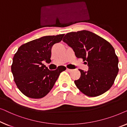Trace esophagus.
Returning <instances> with one entry per match:
<instances>
[{
	"mask_svg": "<svg viewBox=\"0 0 127 127\" xmlns=\"http://www.w3.org/2000/svg\"><path fill=\"white\" fill-rule=\"evenodd\" d=\"M67 71H68V72H72V71H73L72 69H69V68H67Z\"/></svg>",
	"mask_w": 127,
	"mask_h": 127,
	"instance_id": "1",
	"label": "esophagus"
}]
</instances>
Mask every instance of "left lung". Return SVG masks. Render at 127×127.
<instances>
[{
    "mask_svg": "<svg viewBox=\"0 0 127 127\" xmlns=\"http://www.w3.org/2000/svg\"><path fill=\"white\" fill-rule=\"evenodd\" d=\"M63 41L89 67L87 71L79 69L81 77L74 81L79 90L89 97H97L107 92L119 72V59L111 44L88 30L68 33Z\"/></svg>",
    "mask_w": 127,
    "mask_h": 127,
    "instance_id": "left-lung-1",
    "label": "left lung"
}]
</instances>
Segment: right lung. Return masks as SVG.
Here are the masks:
<instances>
[{"label": "right lung", "instance_id": "1", "mask_svg": "<svg viewBox=\"0 0 127 127\" xmlns=\"http://www.w3.org/2000/svg\"><path fill=\"white\" fill-rule=\"evenodd\" d=\"M64 34L47 35L23 44L14 55L11 72L19 90L28 97L38 99L45 97L53 88L60 74L65 70L59 66L49 70L42 62H51V49L61 41Z\"/></svg>", "mask_w": 127, "mask_h": 127}]
</instances>
